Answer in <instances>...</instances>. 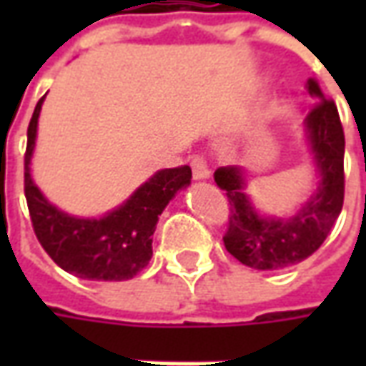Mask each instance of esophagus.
I'll return each mask as SVG.
<instances>
[{"label":"esophagus","mask_w":366,"mask_h":366,"mask_svg":"<svg viewBox=\"0 0 366 366\" xmlns=\"http://www.w3.org/2000/svg\"><path fill=\"white\" fill-rule=\"evenodd\" d=\"M192 174H194V180H207L209 174H212L206 160L202 159V157H194L192 159Z\"/></svg>","instance_id":"34e87169"}]
</instances>
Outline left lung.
<instances>
[{"instance_id":"obj_1","label":"left lung","mask_w":366,"mask_h":366,"mask_svg":"<svg viewBox=\"0 0 366 366\" xmlns=\"http://www.w3.org/2000/svg\"><path fill=\"white\" fill-rule=\"evenodd\" d=\"M307 92L317 102L304 129V144L315 178L310 196L294 214L270 215L254 206L247 192L253 174L247 168L222 167L214 174L215 184L229 199L225 249L254 270H280L306 261L322 247L343 207L345 137L337 107L314 78L307 82Z\"/></svg>"}]
</instances>
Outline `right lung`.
<instances>
[{"label": "right lung", "instance_id": "obj_1", "mask_svg": "<svg viewBox=\"0 0 366 366\" xmlns=\"http://www.w3.org/2000/svg\"><path fill=\"white\" fill-rule=\"evenodd\" d=\"M43 102L41 97L29 123L25 154V198L36 239L60 269L78 278L129 280L151 261L159 215L178 192L190 186V167L157 170L123 204L99 217L68 214L51 204L33 180L31 160Z\"/></svg>", "mask_w": 366, "mask_h": 366}]
</instances>
